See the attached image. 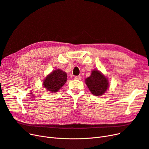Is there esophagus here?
<instances>
[{"label": "esophagus", "instance_id": "obj_1", "mask_svg": "<svg viewBox=\"0 0 149 149\" xmlns=\"http://www.w3.org/2000/svg\"><path fill=\"white\" fill-rule=\"evenodd\" d=\"M75 79H77V80H80L81 79V77L80 76V75H77V76H75Z\"/></svg>", "mask_w": 149, "mask_h": 149}]
</instances>
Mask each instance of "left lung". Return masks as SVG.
<instances>
[{
  "label": "left lung",
  "mask_w": 149,
  "mask_h": 149,
  "mask_svg": "<svg viewBox=\"0 0 149 149\" xmlns=\"http://www.w3.org/2000/svg\"><path fill=\"white\" fill-rule=\"evenodd\" d=\"M85 82L91 93L95 96L102 95L109 86L107 78L97 70L92 71L91 75L86 79Z\"/></svg>",
  "instance_id": "1"
}]
</instances>
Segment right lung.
<instances>
[{
    "instance_id": "1",
    "label": "right lung",
    "mask_w": 149,
    "mask_h": 149,
    "mask_svg": "<svg viewBox=\"0 0 149 149\" xmlns=\"http://www.w3.org/2000/svg\"><path fill=\"white\" fill-rule=\"evenodd\" d=\"M67 81V74L61 69H56L47 75L43 81V86L48 91L57 92Z\"/></svg>"
}]
</instances>
